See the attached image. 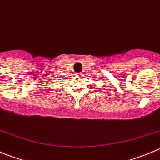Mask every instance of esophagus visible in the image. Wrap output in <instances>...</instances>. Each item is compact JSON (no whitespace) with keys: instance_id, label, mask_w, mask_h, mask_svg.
Segmentation results:
<instances>
[{"instance_id":"obj_1","label":"esophagus","mask_w":160,"mask_h":160,"mask_svg":"<svg viewBox=\"0 0 160 160\" xmlns=\"http://www.w3.org/2000/svg\"><path fill=\"white\" fill-rule=\"evenodd\" d=\"M77 75L78 76H80V75H81V74H80V73H78V74H77Z\"/></svg>"}]
</instances>
